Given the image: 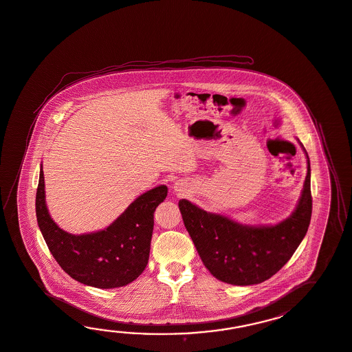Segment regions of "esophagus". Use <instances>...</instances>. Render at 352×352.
I'll use <instances>...</instances> for the list:
<instances>
[{"mask_svg":"<svg viewBox=\"0 0 352 352\" xmlns=\"http://www.w3.org/2000/svg\"><path fill=\"white\" fill-rule=\"evenodd\" d=\"M175 188H176L177 191H180V192H184V191H185V188H184V186H182L181 184H176V186H175Z\"/></svg>","mask_w":352,"mask_h":352,"instance_id":"34e87169","label":"esophagus"}]
</instances>
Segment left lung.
<instances>
[{"label":"left lung","mask_w":352,"mask_h":352,"mask_svg":"<svg viewBox=\"0 0 352 352\" xmlns=\"http://www.w3.org/2000/svg\"><path fill=\"white\" fill-rule=\"evenodd\" d=\"M308 158V155H307ZM182 221L212 276L232 285H254L275 275L300 245L311 217V164L295 212L270 227H248L206 212L182 199Z\"/></svg>","instance_id":"left-lung-1"}]
</instances>
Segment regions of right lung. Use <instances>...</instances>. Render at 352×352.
I'll use <instances>...</instances> for the list:
<instances>
[{
    "instance_id": "right-lung-1",
    "label": "right lung",
    "mask_w": 352,
    "mask_h": 352,
    "mask_svg": "<svg viewBox=\"0 0 352 352\" xmlns=\"http://www.w3.org/2000/svg\"><path fill=\"white\" fill-rule=\"evenodd\" d=\"M167 197L164 185L137 197L107 229L74 236L58 227L45 205L41 167L35 197L36 219L50 254L71 278L100 289L134 281L147 266L153 232V212Z\"/></svg>"
}]
</instances>
